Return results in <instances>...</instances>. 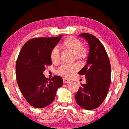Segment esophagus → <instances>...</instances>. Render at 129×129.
<instances>
[{"label":"esophagus","mask_w":129,"mask_h":129,"mask_svg":"<svg viewBox=\"0 0 129 129\" xmlns=\"http://www.w3.org/2000/svg\"><path fill=\"white\" fill-rule=\"evenodd\" d=\"M63 83H69L71 82L70 81V80H69V79H67V78H63Z\"/></svg>","instance_id":"obj_1"}]
</instances>
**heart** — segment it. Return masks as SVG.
<instances>
[{
	"mask_svg": "<svg viewBox=\"0 0 129 129\" xmlns=\"http://www.w3.org/2000/svg\"><path fill=\"white\" fill-rule=\"evenodd\" d=\"M81 46V42L73 37H68L62 43V47L63 49L74 53L76 58L79 60H83L87 56L86 50ZM50 58L53 63H58L60 61V53L58 48L55 47L51 50L50 52ZM78 69L79 66L78 63H73L71 65L65 64L59 67L56 72L58 74L69 78Z\"/></svg>",
	"mask_w": 129,
	"mask_h": 129,
	"instance_id": "1",
	"label": "heart"
}]
</instances>
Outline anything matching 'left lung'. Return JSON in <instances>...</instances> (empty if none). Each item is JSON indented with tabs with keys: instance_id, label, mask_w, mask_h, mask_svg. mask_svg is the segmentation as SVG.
<instances>
[{
	"instance_id": "8db88e82",
	"label": "left lung",
	"mask_w": 129,
	"mask_h": 129,
	"mask_svg": "<svg viewBox=\"0 0 129 129\" xmlns=\"http://www.w3.org/2000/svg\"><path fill=\"white\" fill-rule=\"evenodd\" d=\"M89 45V54L86 65L78 72L85 76L86 83L83 84L75 95L77 104L87 110L98 108L106 97L111 84V65L103 44L90 34L79 35Z\"/></svg>"
}]
</instances>
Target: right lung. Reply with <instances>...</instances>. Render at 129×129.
<instances>
[{
  "label": "right lung",
  "mask_w": 129,
  "mask_h": 129,
  "mask_svg": "<svg viewBox=\"0 0 129 129\" xmlns=\"http://www.w3.org/2000/svg\"><path fill=\"white\" fill-rule=\"evenodd\" d=\"M62 35L56 37L34 38L21 48L16 63V80L26 101L32 106L43 108L51 104L56 90L63 84L60 76L51 80L44 76L45 67L51 64L50 52L58 44Z\"/></svg>",
  "instance_id": "obj_1"
}]
</instances>
